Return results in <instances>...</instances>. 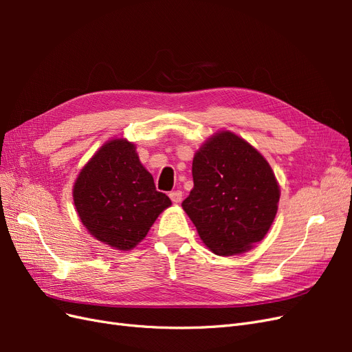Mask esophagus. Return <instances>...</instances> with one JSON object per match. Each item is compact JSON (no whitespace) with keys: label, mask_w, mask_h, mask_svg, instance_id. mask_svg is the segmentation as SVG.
<instances>
[{"label":"esophagus","mask_w":352,"mask_h":352,"mask_svg":"<svg viewBox=\"0 0 352 352\" xmlns=\"http://www.w3.org/2000/svg\"><path fill=\"white\" fill-rule=\"evenodd\" d=\"M168 197L173 202H176V204H179V202L182 201V190H173V192L168 194Z\"/></svg>","instance_id":"34e87169"}]
</instances>
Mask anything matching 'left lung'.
I'll return each mask as SVG.
<instances>
[{
	"label": "left lung",
	"instance_id": "left-lung-1",
	"mask_svg": "<svg viewBox=\"0 0 352 352\" xmlns=\"http://www.w3.org/2000/svg\"><path fill=\"white\" fill-rule=\"evenodd\" d=\"M194 188L182 202L201 241L217 255L250 251L276 217L280 188L264 155L230 131H219L192 162Z\"/></svg>",
	"mask_w": 352,
	"mask_h": 352
}]
</instances>
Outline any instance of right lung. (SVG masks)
Listing matches in <instances>:
<instances>
[{
	"mask_svg": "<svg viewBox=\"0 0 352 352\" xmlns=\"http://www.w3.org/2000/svg\"><path fill=\"white\" fill-rule=\"evenodd\" d=\"M73 202L91 235L119 251L133 250L172 206L155 189L136 145L126 138L105 142L80 168L73 184Z\"/></svg>",
	"mask_w": 352,
	"mask_h": 352,
	"instance_id": "right-lung-1",
	"label": "right lung"
}]
</instances>
